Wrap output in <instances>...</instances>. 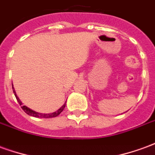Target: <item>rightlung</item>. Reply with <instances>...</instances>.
Here are the masks:
<instances>
[{
	"label": "right lung",
	"mask_w": 155,
	"mask_h": 155,
	"mask_svg": "<svg viewBox=\"0 0 155 155\" xmlns=\"http://www.w3.org/2000/svg\"><path fill=\"white\" fill-rule=\"evenodd\" d=\"M13 85V84H12ZM12 89H13V92H14V94H15V98H16V100H17V101H18V103L21 105L22 104V102L21 101H20V99H19V97L16 95V93H15V89H14V87L12 86ZM66 102V101H65ZM64 107H65V103H64L62 106H61L59 110H58L57 111H55V112H54V113H51V114H42V113H38V112H36V111L35 110H32L31 109H30V108L26 107L25 105H23V106H21L22 110L25 111V113L27 114H29V115H31V116H33V117H36V118H53V117H56L58 116L59 114H61V112L63 111V110L64 109Z\"/></svg>",
	"instance_id": "1"
}]
</instances>
